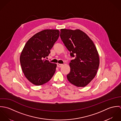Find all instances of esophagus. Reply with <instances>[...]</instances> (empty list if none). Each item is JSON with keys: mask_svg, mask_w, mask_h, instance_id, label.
I'll return each mask as SVG.
<instances>
[{"mask_svg": "<svg viewBox=\"0 0 121 121\" xmlns=\"http://www.w3.org/2000/svg\"><path fill=\"white\" fill-rule=\"evenodd\" d=\"M63 64H59V63H57V67H59V68H61V67H62L63 66Z\"/></svg>", "mask_w": 121, "mask_h": 121, "instance_id": "esophagus-1", "label": "esophagus"}]
</instances>
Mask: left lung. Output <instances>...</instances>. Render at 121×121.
<instances>
[{"mask_svg":"<svg viewBox=\"0 0 121 121\" xmlns=\"http://www.w3.org/2000/svg\"><path fill=\"white\" fill-rule=\"evenodd\" d=\"M60 37L70 56L75 57L69 63L68 81L75 86H86L96 75L100 63L99 54L93 41L79 29H61Z\"/></svg>","mask_w":121,"mask_h":121,"instance_id":"left-lung-1","label":"left lung"}]
</instances>
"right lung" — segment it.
Wrapping results in <instances>:
<instances>
[{
  "mask_svg": "<svg viewBox=\"0 0 121 121\" xmlns=\"http://www.w3.org/2000/svg\"><path fill=\"white\" fill-rule=\"evenodd\" d=\"M59 35L57 29L41 31L27 41L21 52L20 62L22 71L26 79L35 85L47 83L55 72L57 64L45 59Z\"/></svg>",
  "mask_w": 121,
  "mask_h": 121,
  "instance_id": "1",
  "label": "right lung"
}]
</instances>
